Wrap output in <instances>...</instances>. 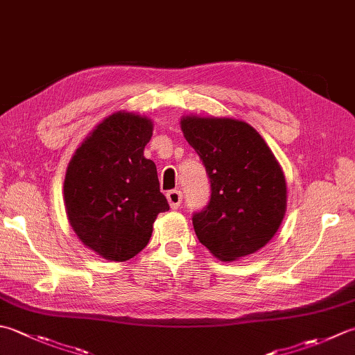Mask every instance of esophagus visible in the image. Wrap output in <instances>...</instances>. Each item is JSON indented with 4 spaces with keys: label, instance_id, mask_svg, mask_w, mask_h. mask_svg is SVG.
Returning <instances> with one entry per match:
<instances>
[{
    "label": "esophagus",
    "instance_id": "34e87169",
    "mask_svg": "<svg viewBox=\"0 0 355 355\" xmlns=\"http://www.w3.org/2000/svg\"><path fill=\"white\" fill-rule=\"evenodd\" d=\"M166 197H168L169 206L172 207V209H178L180 203H182L183 193H182V191H178V189H172V191H169L168 193H166Z\"/></svg>",
    "mask_w": 355,
    "mask_h": 355
}]
</instances>
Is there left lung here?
<instances>
[{"label": "left lung", "mask_w": 355, "mask_h": 355, "mask_svg": "<svg viewBox=\"0 0 355 355\" xmlns=\"http://www.w3.org/2000/svg\"><path fill=\"white\" fill-rule=\"evenodd\" d=\"M182 130L211 182V198L192 225L203 246L223 261L261 249L286 211V182L265 140L234 118L184 116Z\"/></svg>", "instance_id": "left-lung-1"}]
</instances>
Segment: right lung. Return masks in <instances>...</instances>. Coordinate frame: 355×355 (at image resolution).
<instances>
[{"label":"right lung","mask_w":355,"mask_h":355,"mask_svg":"<svg viewBox=\"0 0 355 355\" xmlns=\"http://www.w3.org/2000/svg\"><path fill=\"white\" fill-rule=\"evenodd\" d=\"M150 137L149 118L116 112L94 129L67 166L69 223L106 260L126 261L143 251L157 215L169 211L155 163L144 157Z\"/></svg>","instance_id":"add662e5"}]
</instances>
